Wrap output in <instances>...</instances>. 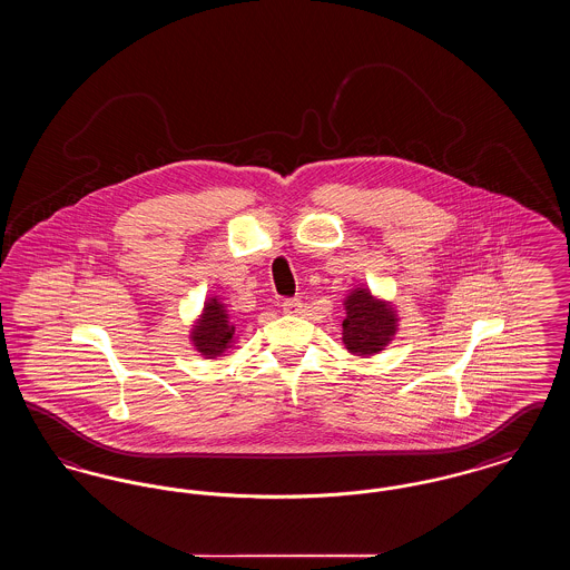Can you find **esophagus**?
Wrapping results in <instances>:
<instances>
[{
  "label": "esophagus",
  "mask_w": 570,
  "mask_h": 570,
  "mask_svg": "<svg viewBox=\"0 0 570 570\" xmlns=\"http://www.w3.org/2000/svg\"><path fill=\"white\" fill-rule=\"evenodd\" d=\"M301 307H303V301L301 298H286L284 303H282V309L286 312V314H291V316H295V314H301Z\"/></svg>",
  "instance_id": "esophagus-1"
}]
</instances>
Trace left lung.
Returning <instances> with one entry per match:
<instances>
[{
	"mask_svg": "<svg viewBox=\"0 0 570 570\" xmlns=\"http://www.w3.org/2000/svg\"><path fill=\"white\" fill-rule=\"evenodd\" d=\"M346 321H344V344L351 353L358 356L384 351L395 333L393 309L372 297L367 291H354L346 301Z\"/></svg>",
	"mask_w": 570,
	"mask_h": 570,
	"instance_id": "1",
	"label": "left lung"
}]
</instances>
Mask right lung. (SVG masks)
<instances>
[{
    "instance_id": "add662e5",
    "label": "right lung",
    "mask_w": 570,
    "mask_h": 570,
    "mask_svg": "<svg viewBox=\"0 0 570 570\" xmlns=\"http://www.w3.org/2000/svg\"><path fill=\"white\" fill-rule=\"evenodd\" d=\"M233 333H235V326L228 323V314L217 298H212L205 305L203 321L191 331L196 351L205 354L207 358H214L224 353V348L233 342Z\"/></svg>"
}]
</instances>
